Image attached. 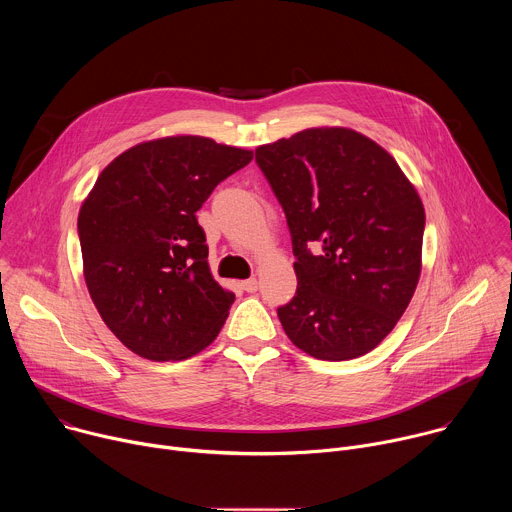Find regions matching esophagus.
Segmentation results:
<instances>
[{
	"label": "esophagus",
	"mask_w": 512,
	"mask_h": 512,
	"mask_svg": "<svg viewBox=\"0 0 512 512\" xmlns=\"http://www.w3.org/2000/svg\"><path fill=\"white\" fill-rule=\"evenodd\" d=\"M241 287L247 291V294H253V291H257V279L249 277V279L241 281Z\"/></svg>",
	"instance_id": "1"
}]
</instances>
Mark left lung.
<instances>
[{"label": "left lung", "mask_w": 512, "mask_h": 512, "mask_svg": "<svg viewBox=\"0 0 512 512\" xmlns=\"http://www.w3.org/2000/svg\"><path fill=\"white\" fill-rule=\"evenodd\" d=\"M255 162L296 255V296L277 308L285 334L320 360L371 352L419 281L425 210L417 190L379 143L346 127L261 145Z\"/></svg>", "instance_id": "left-lung-1"}]
</instances>
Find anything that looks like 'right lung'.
Wrapping results in <instances>:
<instances>
[{"mask_svg":"<svg viewBox=\"0 0 512 512\" xmlns=\"http://www.w3.org/2000/svg\"><path fill=\"white\" fill-rule=\"evenodd\" d=\"M253 152L200 135L133 145L79 212L85 281L107 328L135 354L184 360L221 332L235 294L212 279L196 210Z\"/></svg>","mask_w":512,"mask_h":512,"instance_id":"obj_1","label":"right lung"}]
</instances>
